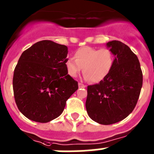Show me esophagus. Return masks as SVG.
I'll return each mask as SVG.
<instances>
[{
    "mask_svg": "<svg viewBox=\"0 0 154 154\" xmlns=\"http://www.w3.org/2000/svg\"><path fill=\"white\" fill-rule=\"evenodd\" d=\"M79 88H85L86 86H85L84 84L82 83V82H79Z\"/></svg>",
    "mask_w": 154,
    "mask_h": 154,
    "instance_id": "34e87169",
    "label": "esophagus"
}]
</instances>
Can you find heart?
<instances>
[{
  "instance_id": "obj_1",
  "label": "heart",
  "mask_w": 154,
  "mask_h": 154,
  "mask_svg": "<svg viewBox=\"0 0 154 154\" xmlns=\"http://www.w3.org/2000/svg\"><path fill=\"white\" fill-rule=\"evenodd\" d=\"M74 58L65 61V69L71 77H76L83 69V78L97 83L103 81L112 71L115 55L109 48H96L84 46L74 53Z\"/></svg>"
}]
</instances>
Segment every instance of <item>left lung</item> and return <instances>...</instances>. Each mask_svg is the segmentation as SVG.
Masks as SVG:
<instances>
[{
  "mask_svg": "<svg viewBox=\"0 0 154 154\" xmlns=\"http://www.w3.org/2000/svg\"><path fill=\"white\" fill-rule=\"evenodd\" d=\"M115 55L109 74L87 88V113L96 123L110 125L123 120L133 112L143 85V73L137 55L119 41L106 43Z\"/></svg>",
  "mask_w": 154,
  "mask_h": 154,
  "instance_id": "obj_1",
  "label": "left lung"
}]
</instances>
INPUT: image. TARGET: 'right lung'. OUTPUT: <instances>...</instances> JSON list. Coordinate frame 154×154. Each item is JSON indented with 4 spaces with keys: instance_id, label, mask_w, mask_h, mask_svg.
Listing matches in <instances>:
<instances>
[{
    "instance_id": "1",
    "label": "right lung",
    "mask_w": 154,
    "mask_h": 154,
    "mask_svg": "<svg viewBox=\"0 0 154 154\" xmlns=\"http://www.w3.org/2000/svg\"><path fill=\"white\" fill-rule=\"evenodd\" d=\"M68 48L49 40L37 42L21 54L13 77L20 112L28 119L48 123L63 112L78 82L65 69Z\"/></svg>"
}]
</instances>
